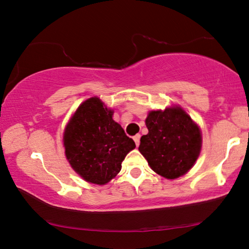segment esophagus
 Returning <instances> with one entry per match:
<instances>
[{
  "label": "esophagus",
  "mask_w": 249,
  "mask_h": 249,
  "mask_svg": "<svg viewBox=\"0 0 249 249\" xmlns=\"http://www.w3.org/2000/svg\"><path fill=\"white\" fill-rule=\"evenodd\" d=\"M134 142H135V143H136V146H139V142H140V135L139 134L135 135V136H134Z\"/></svg>",
  "instance_id": "esophagus-1"
}]
</instances>
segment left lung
I'll return each instance as SVG.
<instances>
[{
    "instance_id": "obj_1",
    "label": "left lung",
    "mask_w": 249,
    "mask_h": 249,
    "mask_svg": "<svg viewBox=\"0 0 249 249\" xmlns=\"http://www.w3.org/2000/svg\"><path fill=\"white\" fill-rule=\"evenodd\" d=\"M148 134L140 138L139 151L150 168L174 179L195 163L201 148V134L180 107L151 111L146 119Z\"/></svg>"
}]
</instances>
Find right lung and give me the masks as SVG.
<instances>
[{
  "mask_svg": "<svg viewBox=\"0 0 249 249\" xmlns=\"http://www.w3.org/2000/svg\"><path fill=\"white\" fill-rule=\"evenodd\" d=\"M99 98L81 103L64 133L67 160L89 183L103 185L115 178L122 162L136 147Z\"/></svg>",
  "mask_w": 249,
  "mask_h": 249,
  "instance_id": "add662e5",
  "label": "right lung"
}]
</instances>
